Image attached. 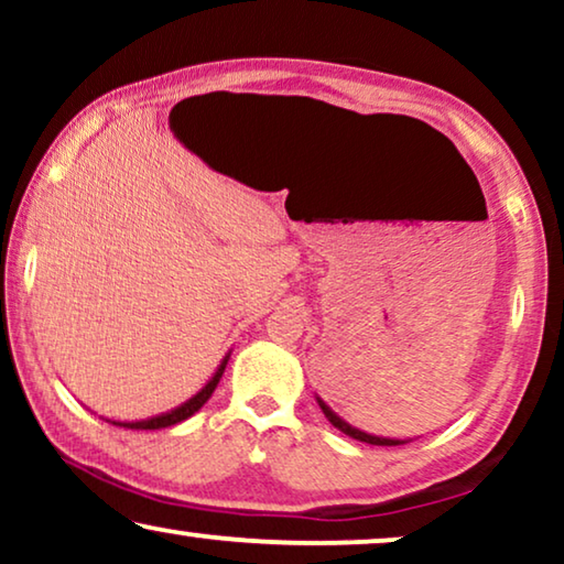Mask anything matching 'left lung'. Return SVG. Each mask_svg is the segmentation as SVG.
Returning a JSON list of instances; mask_svg holds the SVG:
<instances>
[{"label": "left lung", "mask_w": 564, "mask_h": 564, "mask_svg": "<svg viewBox=\"0 0 564 564\" xmlns=\"http://www.w3.org/2000/svg\"><path fill=\"white\" fill-rule=\"evenodd\" d=\"M318 405H321V411L326 413V419L334 423V426L338 429V431H344L346 436H351V438H357V442H365V444H375V446H398V444H405V442H400V438H382V436H372V434H365V431H359V429H354V426H349V423H346L344 419H338V415L330 411V408L323 403V400L318 398Z\"/></svg>", "instance_id": "left-lung-1"}]
</instances>
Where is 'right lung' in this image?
<instances>
[{
	"mask_svg": "<svg viewBox=\"0 0 564 564\" xmlns=\"http://www.w3.org/2000/svg\"><path fill=\"white\" fill-rule=\"evenodd\" d=\"M226 365H228V357L220 361V367H218V372L213 375V380L205 384L203 390L197 392L195 398H189L187 403H182L180 408H174V411H169V413H161V415H153V419H149V421H133V423H122V421H112L115 426H122V429H166V426H174V423H182L184 419H189V415H195L199 408H203L207 400H210V395L215 392V388H218V382H220V377H223V372H226Z\"/></svg>",
	"mask_w": 564,
	"mask_h": 564,
	"instance_id": "add662e5",
	"label": "right lung"
}]
</instances>
